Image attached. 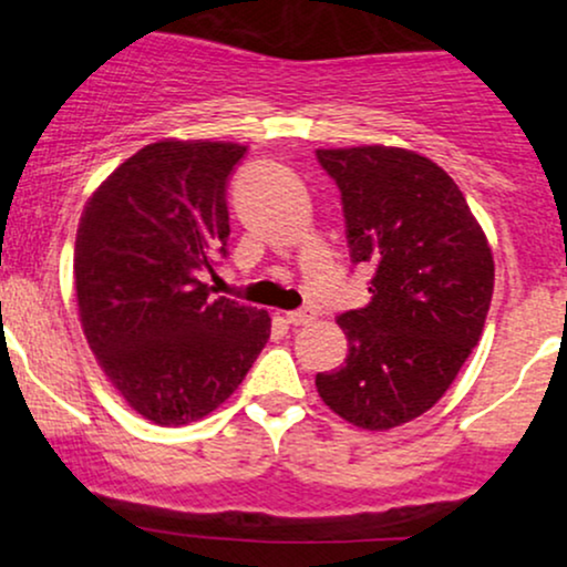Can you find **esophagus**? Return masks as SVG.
Wrapping results in <instances>:
<instances>
[{"label": "esophagus", "mask_w": 567, "mask_h": 567, "mask_svg": "<svg viewBox=\"0 0 567 567\" xmlns=\"http://www.w3.org/2000/svg\"><path fill=\"white\" fill-rule=\"evenodd\" d=\"M288 322L290 324H306L315 320V309H296V311H288Z\"/></svg>", "instance_id": "34e87169"}]
</instances>
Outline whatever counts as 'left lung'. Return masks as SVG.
I'll list each match as a JSON object with an SVG mask.
<instances>
[{
    "mask_svg": "<svg viewBox=\"0 0 567 567\" xmlns=\"http://www.w3.org/2000/svg\"><path fill=\"white\" fill-rule=\"evenodd\" d=\"M341 192L351 266L373 269L370 301L338 315L349 354L317 373L324 405L381 432L426 413L483 333L493 256L455 181L405 148H320Z\"/></svg>",
    "mask_w": 567,
    "mask_h": 567,
    "instance_id": "obj_1",
    "label": "left lung"
}]
</instances>
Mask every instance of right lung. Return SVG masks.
I'll return each instance as SVG.
<instances>
[{"label": "right lung", "instance_id": "1", "mask_svg": "<svg viewBox=\"0 0 567 567\" xmlns=\"http://www.w3.org/2000/svg\"><path fill=\"white\" fill-rule=\"evenodd\" d=\"M245 152L152 143L84 205L74 245L84 336L109 381L154 424L205 419L269 341L266 311L213 298L202 282L229 256L226 188Z\"/></svg>", "mask_w": 567, "mask_h": 567}]
</instances>
